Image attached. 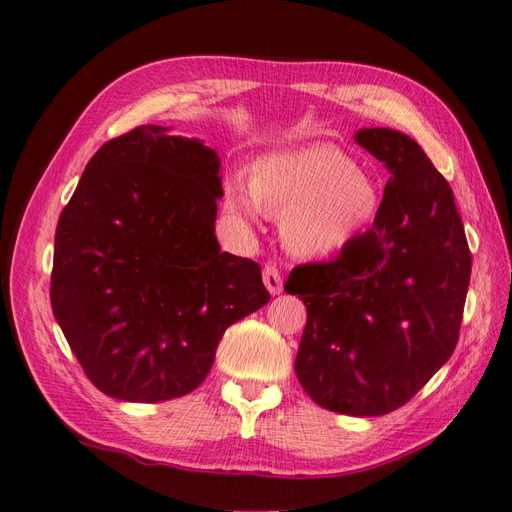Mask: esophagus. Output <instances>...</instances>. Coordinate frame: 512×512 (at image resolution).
I'll use <instances>...</instances> for the list:
<instances>
[{
  "instance_id": "esophagus-1",
  "label": "esophagus",
  "mask_w": 512,
  "mask_h": 512,
  "mask_svg": "<svg viewBox=\"0 0 512 512\" xmlns=\"http://www.w3.org/2000/svg\"><path fill=\"white\" fill-rule=\"evenodd\" d=\"M262 282H265V286H267V290L271 294H280L282 292V286H284L282 275H280V271H277V267L273 265V262H267V265L262 267Z\"/></svg>"
}]
</instances>
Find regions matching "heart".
Segmentation results:
<instances>
[{"instance_id":"1","label":"heart","mask_w":512,"mask_h":512,"mask_svg":"<svg viewBox=\"0 0 512 512\" xmlns=\"http://www.w3.org/2000/svg\"><path fill=\"white\" fill-rule=\"evenodd\" d=\"M224 211L239 228H250L267 213L282 220L290 250L327 256L376 222L380 192L374 177L348 153L320 145L256 162L250 183L228 181Z\"/></svg>"}]
</instances>
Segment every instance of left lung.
Wrapping results in <instances>:
<instances>
[{
	"label": "left lung",
	"mask_w": 512,
	"mask_h": 512,
	"mask_svg": "<svg viewBox=\"0 0 512 512\" xmlns=\"http://www.w3.org/2000/svg\"><path fill=\"white\" fill-rule=\"evenodd\" d=\"M354 141L389 168L376 222L337 258L292 269L307 324L294 361L318 406L389 414L457 346L472 254L448 181L410 136L367 128Z\"/></svg>",
	"instance_id": "1"
}]
</instances>
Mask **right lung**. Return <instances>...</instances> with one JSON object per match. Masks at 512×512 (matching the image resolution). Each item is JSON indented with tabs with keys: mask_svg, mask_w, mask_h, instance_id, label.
I'll return each instance as SVG.
<instances>
[{
	"mask_svg": "<svg viewBox=\"0 0 512 512\" xmlns=\"http://www.w3.org/2000/svg\"><path fill=\"white\" fill-rule=\"evenodd\" d=\"M220 158L138 126L85 166L55 232L51 305L96 389L134 404L188 395L232 322L269 303L260 265L220 250Z\"/></svg>",
	"mask_w": 512,
	"mask_h": 512,
	"instance_id": "right-lung-1",
	"label": "right lung"
}]
</instances>
